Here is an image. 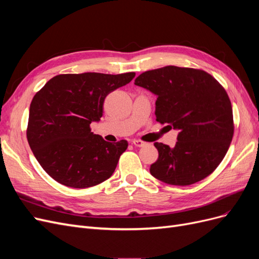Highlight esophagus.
I'll return each mask as SVG.
<instances>
[{"instance_id":"obj_1","label":"esophagus","mask_w":259,"mask_h":259,"mask_svg":"<svg viewBox=\"0 0 259 259\" xmlns=\"http://www.w3.org/2000/svg\"><path fill=\"white\" fill-rule=\"evenodd\" d=\"M132 144L134 145L135 147H144L146 145L145 142H143V140H139V139H134L132 142Z\"/></svg>"}]
</instances>
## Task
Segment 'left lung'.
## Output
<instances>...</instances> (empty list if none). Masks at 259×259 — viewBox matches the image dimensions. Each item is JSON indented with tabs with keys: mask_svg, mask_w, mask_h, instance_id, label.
Returning <instances> with one entry per match:
<instances>
[{
	"mask_svg": "<svg viewBox=\"0 0 259 259\" xmlns=\"http://www.w3.org/2000/svg\"><path fill=\"white\" fill-rule=\"evenodd\" d=\"M135 85L156 95L155 116L178 130L174 148L154 143L159 158L150 173L161 182L188 186L210 175L223 161L233 137L228 94L200 69L166 66L138 75Z\"/></svg>",
	"mask_w": 259,
	"mask_h": 259,
	"instance_id": "left-lung-1",
	"label": "left lung"
}]
</instances>
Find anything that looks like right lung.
I'll return each instance as SVG.
<instances>
[{
  "mask_svg": "<svg viewBox=\"0 0 259 259\" xmlns=\"http://www.w3.org/2000/svg\"><path fill=\"white\" fill-rule=\"evenodd\" d=\"M135 72L59 74L30 105L27 139L37 162L57 183L89 188L111 177L126 140L108 143L91 132L100 121L109 93L130 83Z\"/></svg>",
  "mask_w": 259,
  "mask_h": 259,
  "instance_id": "1",
  "label": "right lung"
}]
</instances>
